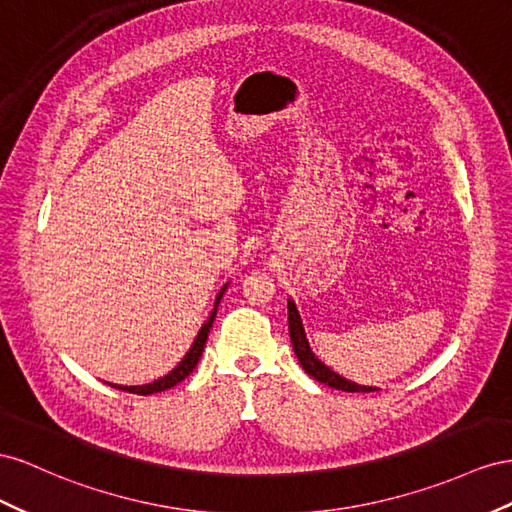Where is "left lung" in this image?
<instances>
[{"label":"left lung","mask_w":512,"mask_h":512,"mask_svg":"<svg viewBox=\"0 0 512 512\" xmlns=\"http://www.w3.org/2000/svg\"><path fill=\"white\" fill-rule=\"evenodd\" d=\"M288 334H290V342H293V351L299 359L301 368L308 372L310 377H314L316 381H321L329 388H336L342 392H375L379 388H372V385H359L355 381L344 379L338 372L331 370L329 366H325L319 357L314 355V351L310 349V342L306 338V329H303L301 323V314L295 306V301L288 297Z\"/></svg>","instance_id":"left-lung-1"}]
</instances>
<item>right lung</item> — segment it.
I'll return each mask as SVG.
<instances>
[{
	"label": "right lung",
	"instance_id": "add662e5",
	"mask_svg": "<svg viewBox=\"0 0 512 512\" xmlns=\"http://www.w3.org/2000/svg\"><path fill=\"white\" fill-rule=\"evenodd\" d=\"M226 288H228V284H224L222 290H219L217 297H215V306H213L211 316H209V319H206V323L200 327L198 336H196V340H193V344L189 347V351L185 353V357L181 359V362H178L176 368H172V370L168 372V375H163L161 379H157V381H153V383H146V385H116V383H109V385H112V388L124 390V392H131V394L148 396V394H157V392L170 390V388H174L176 383H181L185 377H189L191 372H193V368H196L198 362H200L202 351H204V344H206V338H209V331H211L213 321H215L217 306H219V301H222V297H224V293H226Z\"/></svg>",
	"mask_w": 512,
	"mask_h": 512
}]
</instances>
